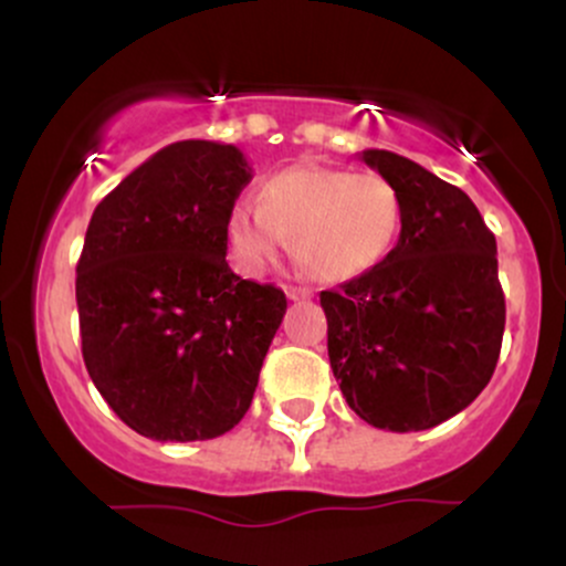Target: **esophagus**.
Masks as SVG:
<instances>
[{"mask_svg": "<svg viewBox=\"0 0 566 566\" xmlns=\"http://www.w3.org/2000/svg\"><path fill=\"white\" fill-rule=\"evenodd\" d=\"M311 295H314V290H308V287H287L290 301H308Z\"/></svg>", "mask_w": 566, "mask_h": 566, "instance_id": "obj_1", "label": "esophagus"}]
</instances>
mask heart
<instances>
[{"label": "heart", "mask_w": 566, "mask_h": 566, "mask_svg": "<svg viewBox=\"0 0 566 566\" xmlns=\"http://www.w3.org/2000/svg\"><path fill=\"white\" fill-rule=\"evenodd\" d=\"M401 229V199L386 178L322 165L279 170L261 188V205L237 201L226 218L233 261L244 271L274 263L287 239L314 279L348 282L367 274Z\"/></svg>", "instance_id": "obj_1"}]
</instances>
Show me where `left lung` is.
Returning <instances> with one entry per match:
<instances>
[{
	"label": "left lung",
	"mask_w": 566,
	"mask_h": 566,
	"mask_svg": "<svg viewBox=\"0 0 566 566\" xmlns=\"http://www.w3.org/2000/svg\"><path fill=\"white\" fill-rule=\"evenodd\" d=\"M401 199L399 242L319 295L329 367L348 407L382 431H426L484 391L505 329L495 233L469 193L382 148L359 154Z\"/></svg>",
	"instance_id": "8db88e82"
}]
</instances>
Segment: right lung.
Wrapping results in <instances>:
<instances>
[{
  "mask_svg": "<svg viewBox=\"0 0 566 566\" xmlns=\"http://www.w3.org/2000/svg\"><path fill=\"white\" fill-rule=\"evenodd\" d=\"M252 167L231 143L178 140L95 207L76 263L82 356L140 437H223L250 409L287 311L226 263V218Z\"/></svg>",
  "mask_w": 566,
  "mask_h": 566,
  "instance_id": "obj_1",
  "label": "right lung"
}]
</instances>
